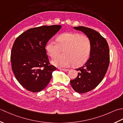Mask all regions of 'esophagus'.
Returning <instances> with one entry per match:
<instances>
[{"label":"esophagus","instance_id":"obj_1","mask_svg":"<svg viewBox=\"0 0 123 123\" xmlns=\"http://www.w3.org/2000/svg\"><path fill=\"white\" fill-rule=\"evenodd\" d=\"M59 70H61V71H69V69H61V68H60Z\"/></svg>","mask_w":123,"mask_h":123}]
</instances>
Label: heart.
<instances>
[{
  "label": "heart",
  "mask_w": 123,
  "mask_h": 123,
  "mask_svg": "<svg viewBox=\"0 0 123 123\" xmlns=\"http://www.w3.org/2000/svg\"><path fill=\"white\" fill-rule=\"evenodd\" d=\"M57 43L49 41L46 46L48 54L54 58L59 54L60 49H64L63 57H57L52 61L54 66L69 67L74 64V67L82 66L89 57L91 43L87 36L81 35L77 33H66L56 38Z\"/></svg>",
  "instance_id": "obj_1"
}]
</instances>
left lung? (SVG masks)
<instances>
[{"instance_id": "obj_1", "label": "left lung", "mask_w": 123, "mask_h": 123, "mask_svg": "<svg viewBox=\"0 0 123 123\" xmlns=\"http://www.w3.org/2000/svg\"><path fill=\"white\" fill-rule=\"evenodd\" d=\"M74 28L84 33L91 43L89 59L76 69L79 71L77 77L70 81L74 90L82 93L93 89L103 80L109 64V49L107 42L97 31L84 26Z\"/></svg>"}]
</instances>
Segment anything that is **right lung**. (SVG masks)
<instances>
[{
    "instance_id": "add662e5",
    "label": "right lung",
    "mask_w": 123,
    "mask_h": 123,
    "mask_svg": "<svg viewBox=\"0 0 123 123\" xmlns=\"http://www.w3.org/2000/svg\"><path fill=\"white\" fill-rule=\"evenodd\" d=\"M61 27L52 25L31 28L15 41L10 56L12 69L18 81L26 90L39 92L50 81L56 68L49 64L45 46Z\"/></svg>"
}]
</instances>
